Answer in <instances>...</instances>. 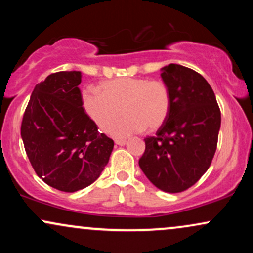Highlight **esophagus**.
Masks as SVG:
<instances>
[{"mask_svg":"<svg viewBox=\"0 0 253 253\" xmlns=\"http://www.w3.org/2000/svg\"><path fill=\"white\" fill-rule=\"evenodd\" d=\"M126 143H127V141L124 140V139H117V140H115V144L119 145V146H124V145Z\"/></svg>","mask_w":253,"mask_h":253,"instance_id":"34e87169","label":"esophagus"}]
</instances>
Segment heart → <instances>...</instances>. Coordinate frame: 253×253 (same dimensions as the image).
<instances>
[{
	"mask_svg": "<svg viewBox=\"0 0 253 253\" xmlns=\"http://www.w3.org/2000/svg\"><path fill=\"white\" fill-rule=\"evenodd\" d=\"M98 89L100 92H82L83 108L103 132H108L124 112L125 117L110 130L117 138H126L145 128L153 132L169 117L171 94L162 81L119 77L100 83Z\"/></svg>",
	"mask_w": 253,
	"mask_h": 253,
	"instance_id": "heart-1",
	"label": "heart"
}]
</instances>
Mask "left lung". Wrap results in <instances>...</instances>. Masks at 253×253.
Masks as SVG:
<instances>
[{"mask_svg":"<svg viewBox=\"0 0 253 253\" xmlns=\"http://www.w3.org/2000/svg\"><path fill=\"white\" fill-rule=\"evenodd\" d=\"M161 76L170 90V113L156 135L144 139L139 167L158 189L181 193L211 167L221 113L213 89L199 72L169 64Z\"/></svg>","mask_w":253,"mask_h":253,"instance_id":"left-lung-1","label":"left lung"}]
</instances>
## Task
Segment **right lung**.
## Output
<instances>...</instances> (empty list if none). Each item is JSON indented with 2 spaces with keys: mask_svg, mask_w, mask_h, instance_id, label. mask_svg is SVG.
Masks as SVG:
<instances>
[{
  "mask_svg": "<svg viewBox=\"0 0 253 253\" xmlns=\"http://www.w3.org/2000/svg\"><path fill=\"white\" fill-rule=\"evenodd\" d=\"M81 81V71H60L38 83L21 124L22 141L36 173L65 193L96 181L114 147L82 107Z\"/></svg>",
  "mask_w": 253,
  "mask_h": 253,
  "instance_id": "add662e5",
  "label": "right lung"
}]
</instances>
